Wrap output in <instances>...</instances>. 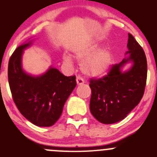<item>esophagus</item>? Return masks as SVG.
Listing matches in <instances>:
<instances>
[{
    "label": "esophagus",
    "instance_id": "34e87169",
    "mask_svg": "<svg viewBox=\"0 0 157 157\" xmlns=\"http://www.w3.org/2000/svg\"><path fill=\"white\" fill-rule=\"evenodd\" d=\"M76 80H77V83L78 84V85H82V84H83V83H84V80H83V77H80V76L77 77Z\"/></svg>",
    "mask_w": 157,
    "mask_h": 157
}]
</instances>
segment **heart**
<instances>
[{"mask_svg": "<svg viewBox=\"0 0 157 157\" xmlns=\"http://www.w3.org/2000/svg\"><path fill=\"white\" fill-rule=\"evenodd\" d=\"M101 45L98 42H92L81 45L74 50V56L78 60L82 61L81 70L84 74L90 76H101L106 74L113 61L112 52L108 49H101ZM65 62L71 63L70 56L64 55Z\"/></svg>", "mask_w": 157, "mask_h": 157, "instance_id": "obj_1", "label": "heart"}]
</instances>
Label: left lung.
Wrapping results in <instances>:
<instances>
[{"mask_svg": "<svg viewBox=\"0 0 157 157\" xmlns=\"http://www.w3.org/2000/svg\"><path fill=\"white\" fill-rule=\"evenodd\" d=\"M128 57L111 67L101 78L90 79V110L93 116L103 124H113L124 119L138 105L144 94L147 78V61L141 45L128 33ZM132 62L130 70L121 68Z\"/></svg>", "mask_w": 157, "mask_h": 157, "instance_id": "1", "label": "left lung"}]
</instances>
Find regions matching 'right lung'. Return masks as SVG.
<instances>
[{"mask_svg":"<svg viewBox=\"0 0 157 157\" xmlns=\"http://www.w3.org/2000/svg\"><path fill=\"white\" fill-rule=\"evenodd\" d=\"M30 44L18 46L10 57L8 83L21 115L37 126L49 127L62 115L64 104L77 85L76 77H66L52 67L39 77L26 74L21 68V55Z\"/></svg>","mask_w":157,"mask_h":157,"instance_id":"obj_1","label":"right lung"}]
</instances>
